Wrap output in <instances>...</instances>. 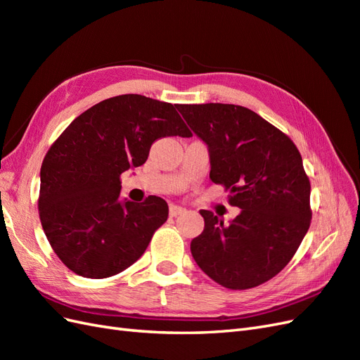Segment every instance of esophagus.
Returning <instances> with one entry per match:
<instances>
[{"label":"esophagus","mask_w":360,"mask_h":360,"mask_svg":"<svg viewBox=\"0 0 360 360\" xmlns=\"http://www.w3.org/2000/svg\"><path fill=\"white\" fill-rule=\"evenodd\" d=\"M184 212H186V209H184V207H181V205H171L169 207V214L172 217H176V216H179V214H181Z\"/></svg>","instance_id":"34e87169"}]
</instances>
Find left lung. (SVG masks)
I'll return each mask as SVG.
<instances>
[{
    "label": "left lung",
    "mask_w": 360,
    "mask_h": 360,
    "mask_svg": "<svg viewBox=\"0 0 360 360\" xmlns=\"http://www.w3.org/2000/svg\"><path fill=\"white\" fill-rule=\"evenodd\" d=\"M177 110L209 148L210 180L240 209L224 222L200 210L204 230L191 242L200 269L225 288L246 290L278 275L311 224V184L292 141L263 117L230 103Z\"/></svg>",
    "instance_id": "8db88e82"
}]
</instances>
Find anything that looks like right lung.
<instances>
[{
    "instance_id": "obj_1",
    "label": "right lung",
    "mask_w": 360,
    "mask_h": 360,
    "mask_svg": "<svg viewBox=\"0 0 360 360\" xmlns=\"http://www.w3.org/2000/svg\"><path fill=\"white\" fill-rule=\"evenodd\" d=\"M177 105L122 94L76 117L40 169L39 213L53 252L76 275L110 278L144 254L168 204L120 198V176L146 163L165 136H192Z\"/></svg>"
}]
</instances>
